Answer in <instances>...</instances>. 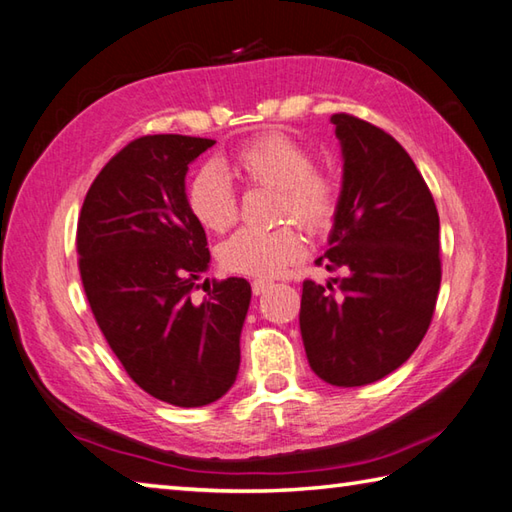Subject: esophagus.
Masks as SVG:
<instances>
[{
	"label": "esophagus",
	"mask_w": 512,
	"mask_h": 512,
	"mask_svg": "<svg viewBox=\"0 0 512 512\" xmlns=\"http://www.w3.org/2000/svg\"><path fill=\"white\" fill-rule=\"evenodd\" d=\"M271 286H273L271 280H253V293H255V295H262V293H266Z\"/></svg>",
	"instance_id": "34e87169"
}]
</instances>
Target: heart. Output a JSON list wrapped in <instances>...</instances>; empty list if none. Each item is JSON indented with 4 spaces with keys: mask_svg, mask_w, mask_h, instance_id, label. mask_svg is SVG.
I'll return each mask as SVG.
<instances>
[{
    "mask_svg": "<svg viewBox=\"0 0 512 512\" xmlns=\"http://www.w3.org/2000/svg\"><path fill=\"white\" fill-rule=\"evenodd\" d=\"M232 170L250 185L277 190V215L291 217L306 230L327 228L338 208V183L313 167V156L293 138L264 134L239 147ZM192 217L210 232H226L237 221V197L217 165H203L188 185ZM302 253L293 228L239 230L219 246V262L230 273L277 275Z\"/></svg>",
    "mask_w": 512,
    "mask_h": 512,
    "instance_id": "heart-1",
    "label": "heart"
}]
</instances>
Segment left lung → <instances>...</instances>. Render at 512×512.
<instances>
[{"mask_svg":"<svg viewBox=\"0 0 512 512\" xmlns=\"http://www.w3.org/2000/svg\"><path fill=\"white\" fill-rule=\"evenodd\" d=\"M331 123L342 188L318 264L345 277L302 284L300 331L315 376L360 387L401 367L430 327L441 286L439 212L401 143L356 116L333 114Z\"/></svg>","mask_w":512,"mask_h":512,"instance_id":"obj_1","label":"left lung"}]
</instances>
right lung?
I'll use <instances>...</instances> for the list:
<instances>
[{
  "label": "right lung",
  "instance_id": "add662e5",
  "mask_svg": "<svg viewBox=\"0 0 512 512\" xmlns=\"http://www.w3.org/2000/svg\"><path fill=\"white\" fill-rule=\"evenodd\" d=\"M215 141L143 136L102 167L78 219L80 277L94 318L134 383L176 407L219 401L235 385L250 306L244 277L194 282L210 266L185 174Z\"/></svg>",
  "mask_w": 512,
  "mask_h": 512
}]
</instances>
